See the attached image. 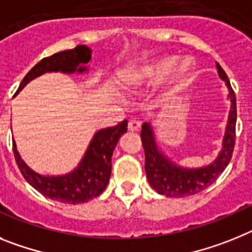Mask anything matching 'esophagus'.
<instances>
[{"label":"esophagus","mask_w":252,"mask_h":252,"mask_svg":"<svg viewBox=\"0 0 252 252\" xmlns=\"http://www.w3.org/2000/svg\"><path fill=\"white\" fill-rule=\"evenodd\" d=\"M141 128V123H139V120L135 119H130L128 122V129L130 132H137Z\"/></svg>","instance_id":"obj_1"}]
</instances>
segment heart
<instances>
[{"label":"heart","instance_id":"1","mask_svg":"<svg viewBox=\"0 0 252 252\" xmlns=\"http://www.w3.org/2000/svg\"><path fill=\"white\" fill-rule=\"evenodd\" d=\"M178 56L165 54L142 63L126 73L124 84L132 90L156 86L167 77V84L162 93L163 99L178 94L187 86L192 74V65L189 61L179 62Z\"/></svg>","mask_w":252,"mask_h":252}]
</instances>
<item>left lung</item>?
<instances>
[{
  "label": "left lung",
  "instance_id": "left-lung-1",
  "mask_svg": "<svg viewBox=\"0 0 252 252\" xmlns=\"http://www.w3.org/2000/svg\"><path fill=\"white\" fill-rule=\"evenodd\" d=\"M218 76L224 81L228 89V100L231 101V109L228 113L226 132L222 141V150L217 158L209 165L202 167H183L168 158L156 141L155 130L151 123H143L141 132L142 144L144 150V170L147 180L152 189L158 194L170 198H184L194 195L217 180V178L224 171L232 158L236 138V96L232 90L226 72L223 71L218 63H216Z\"/></svg>",
  "mask_w": 252,
  "mask_h": 252
}]
</instances>
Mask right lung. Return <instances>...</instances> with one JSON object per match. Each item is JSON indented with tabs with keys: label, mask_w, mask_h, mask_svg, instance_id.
I'll use <instances>...</instances> for the list:
<instances>
[{
	"label": "right lung",
	"mask_w": 252,
	"mask_h": 252,
	"mask_svg": "<svg viewBox=\"0 0 252 252\" xmlns=\"http://www.w3.org/2000/svg\"><path fill=\"white\" fill-rule=\"evenodd\" d=\"M93 50L86 45L63 50L43 58L32 67L21 81L19 94L30 81L47 72L61 73H85ZM128 120H123L111 128L95 132L80 163L64 175H40L29 167L21 158L14 141L16 163L25 180L47 198L65 204H80L99 196L108 187L111 174V156L118 141L126 132Z\"/></svg>",
	"instance_id": "1"
}]
</instances>
